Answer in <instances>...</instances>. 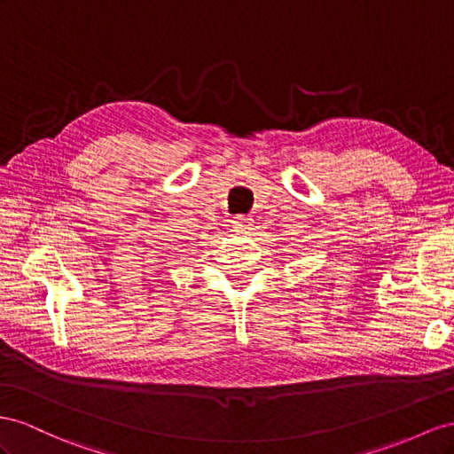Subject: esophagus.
Wrapping results in <instances>:
<instances>
[{"instance_id": "obj_1", "label": "esophagus", "mask_w": 454, "mask_h": 454, "mask_svg": "<svg viewBox=\"0 0 454 454\" xmlns=\"http://www.w3.org/2000/svg\"><path fill=\"white\" fill-rule=\"evenodd\" d=\"M231 224H234V228L238 231H247L253 228V218L238 215V216H234V220H231Z\"/></svg>"}]
</instances>
